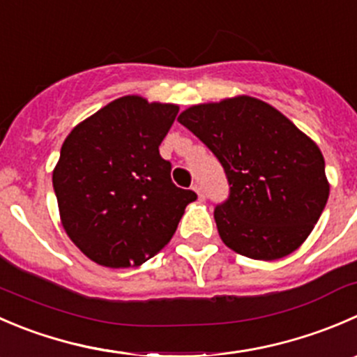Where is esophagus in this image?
I'll use <instances>...</instances> for the list:
<instances>
[{
  "label": "esophagus",
  "mask_w": 357,
  "mask_h": 357,
  "mask_svg": "<svg viewBox=\"0 0 357 357\" xmlns=\"http://www.w3.org/2000/svg\"><path fill=\"white\" fill-rule=\"evenodd\" d=\"M192 190L197 193V197H199V200L206 199V195H204V190H202V186H200V185H193Z\"/></svg>",
  "instance_id": "obj_1"
}]
</instances>
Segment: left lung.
<instances>
[{"label": "left lung", "instance_id": "left-lung-1", "mask_svg": "<svg viewBox=\"0 0 357 357\" xmlns=\"http://www.w3.org/2000/svg\"><path fill=\"white\" fill-rule=\"evenodd\" d=\"M178 122L227 172L230 197L214 209L225 245L261 261L296 251L330 195L319 146L279 109L251 96L193 105Z\"/></svg>", "mask_w": 357, "mask_h": 357}]
</instances>
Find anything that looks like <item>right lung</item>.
Masks as SVG:
<instances>
[{
  "label": "right lung",
  "mask_w": 357,
  "mask_h": 357,
  "mask_svg": "<svg viewBox=\"0 0 357 357\" xmlns=\"http://www.w3.org/2000/svg\"><path fill=\"white\" fill-rule=\"evenodd\" d=\"M179 112L123 96L73 127L52 172L59 216L73 244L108 268L139 266L169 244L197 199L171 181L158 146Z\"/></svg>",
  "instance_id": "1"
}]
</instances>
